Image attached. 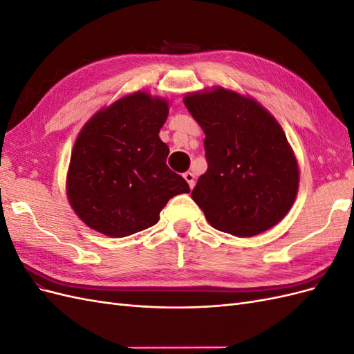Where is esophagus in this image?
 Instances as JSON below:
<instances>
[{"label": "esophagus", "mask_w": 354, "mask_h": 354, "mask_svg": "<svg viewBox=\"0 0 354 354\" xmlns=\"http://www.w3.org/2000/svg\"><path fill=\"white\" fill-rule=\"evenodd\" d=\"M183 177H185V180L187 181L189 187H190V189H194V187H195V174H194V173H190V171H187V173H185V174H183Z\"/></svg>", "instance_id": "obj_1"}]
</instances>
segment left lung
Wrapping results in <instances>:
<instances>
[{
	"label": "left lung",
	"mask_w": 354,
	"mask_h": 354,
	"mask_svg": "<svg viewBox=\"0 0 354 354\" xmlns=\"http://www.w3.org/2000/svg\"><path fill=\"white\" fill-rule=\"evenodd\" d=\"M187 111L205 133L208 169L192 199L214 229L251 238L291 209L299 171L276 118L250 95L214 87L189 93Z\"/></svg>",
	"instance_id": "1"
}]
</instances>
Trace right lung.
<instances>
[{"label":"right lung","mask_w":354,"mask_h":354,"mask_svg":"<svg viewBox=\"0 0 354 354\" xmlns=\"http://www.w3.org/2000/svg\"><path fill=\"white\" fill-rule=\"evenodd\" d=\"M167 99L136 91L95 112L75 140L66 195L75 214L95 232L124 238L152 227L167 202L189 194L167 165L159 131Z\"/></svg>","instance_id":"1"}]
</instances>
